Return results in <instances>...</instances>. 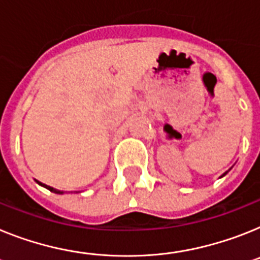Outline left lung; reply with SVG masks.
Returning <instances> with one entry per match:
<instances>
[{
  "label": "left lung",
  "mask_w": 260,
  "mask_h": 260,
  "mask_svg": "<svg viewBox=\"0 0 260 260\" xmlns=\"http://www.w3.org/2000/svg\"><path fill=\"white\" fill-rule=\"evenodd\" d=\"M229 171H230V170H229ZM229 171H226L225 174H222V175H221V177H223V176H225V175H226V174H228V172H229Z\"/></svg>",
  "instance_id": "1"
}]
</instances>
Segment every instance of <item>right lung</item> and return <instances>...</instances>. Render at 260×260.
<instances>
[{
	"label": "right lung",
	"instance_id": "obj_1",
	"mask_svg": "<svg viewBox=\"0 0 260 260\" xmlns=\"http://www.w3.org/2000/svg\"><path fill=\"white\" fill-rule=\"evenodd\" d=\"M35 181H37V183H38V184H39V185H42V187H44V188H46V189L51 190V192H54V193H56V194H63V193H64L63 190L55 189V188L50 187V185H47V184H43V183H41V181H38V180H35Z\"/></svg>",
	"mask_w": 260,
	"mask_h": 260
}]
</instances>
